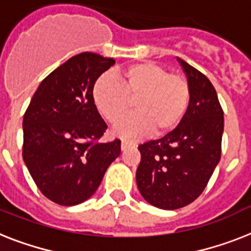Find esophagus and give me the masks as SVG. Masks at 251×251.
I'll use <instances>...</instances> for the list:
<instances>
[{"label": "esophagus", "mask_w": 251, "mask_h": 251, "mask_svg": "<svg viewBox=\"0 0 251 251\" xmlns=\"http://www.w3.org/2000/svg\"><path fill=\"white\" fill-rule=\"evenodd\" d=\"M130 146H135V143H132V142H129V140H122L121 142V150H126L127 147Z\"/></svg>", "instance_id": "1"}]
</instances>
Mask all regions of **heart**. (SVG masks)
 Returning <instances> with one entry per match:
<instances>
[{
  "instance_id": "1",
  "label": "heart",
  "mask_w": 251,
  "mask_h": 251,
  "mask_svg": "<svg viewBox=\"0 0 251 251\" xmlns=\"http://www.w3.org/2000/svg\"><path fill=\"white\" fill-rule=\"evenodd\" d=\"M93 100L103 117L116 124L132 108L136 113L122 120L116 132L125 138H138L153 131L170 134L180 126L188 111L191 89L180 75H170L153 62H139L120 71V81L103 75L95 81Z\"/></svg>"
}]
</instances>
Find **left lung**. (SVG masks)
Returning a JSON list of instances; mask_svg holds the SVG:
<instances>
[{"mask_svg":"<svg viewBox=\"0 0 251 251\" xmlns=\"http://www.w3.org/2000/svg\"><path fill=\"white\" fill-rule=\"evenodd\" d=\"M187 75L191 101L178 129L140 144L136 184L147 202L175 210L202 193L222 153L223 109L213 83L203 73L178 59Z\"/></svg>","mask_w":251,"mask_h":251,"instance_id":"1","label":"left lung"}]
</instances>
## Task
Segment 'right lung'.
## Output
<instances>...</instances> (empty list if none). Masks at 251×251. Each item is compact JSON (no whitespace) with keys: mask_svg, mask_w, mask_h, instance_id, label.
<instances>
[{"mask_svg":"<svg viewBox=\"0 0 251 251\" xmlns=\"http://www.w3.org/2000/svg\"><path fill=\"white\" fill-rule=\"evenodd\" d=\"M113 58L81 52L40 83L23 119V160L44 196L72 206L94 195L121 153V140L100 143L107 124L93 100L98 77Z\"/></svg>","mask_w":251,"mask_h":251,"instance_id":"1","label":"right lung"}]
</instances>
